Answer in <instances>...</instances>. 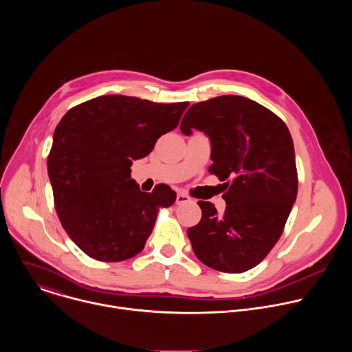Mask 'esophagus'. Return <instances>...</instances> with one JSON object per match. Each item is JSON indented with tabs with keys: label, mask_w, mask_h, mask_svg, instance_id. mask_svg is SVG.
<instances>
[{
	"label": "esophagus",
	"mask_w": 352,
	"mask_h": 352,
	"mask_svg": "<svg viewBox=\"0 0 352 352\" xmlns=\"http://www.w3.org/2000/svg\"><path fill=\"white\" fill-rule=\"evenodd\" d=\"M188 202H190V197L186 193H182V192L177 193V205H184Z\"/></svg>",
	"instance_id": "1"
}]
</instances>
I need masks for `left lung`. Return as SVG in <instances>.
I'll list each match as a JSON object with an SVG mask.
<instances>
[{
	"instance_id": "1",
	"label": "left lung",
	"mask_w": 352,
	"mask_h": 352,
	"mask_svg": "<svg viewBox=\"0 0 352 352\" xmlns=\"http://www.w3.org/2000/svg\"><path fill=\"white\" fill-rule=\"evenodd\" d=\"M184 135L197 129L212 143L209 171L224 181L226 210L197 202L202 219L188 228L197 259L224 273L259 265L283 234L295 204L298 175L287 125L254 100L226 94L185 113Z\"/></svg>"
}]
</instances>
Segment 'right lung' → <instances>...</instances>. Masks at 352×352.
Masks as SVG:
<instances>
[{
  "instance_id": "1",
  "label": "right lung",
  "mask_w": 352,
  "mask_h": 352,
  "mask_svg": "<svg viewBox=\"0 0 352 352\" xmlns=\"http://www.w3.org/2000/svg\"><path fill=\"white\" fill-rule=\"evenodd\" d=\"M188 106L110 94L63 117L47 160L48 177L60 221L87 256L100 262L133 258L152 234L159 209L175 202V192L164 184L142 192L131 166L178 126Z\"/></svg>"
}]
</instances>
